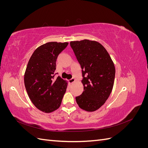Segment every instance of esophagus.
<instances>
[{"instance_id": "esophagus-1", "label": "esophagus", "mask_w": 148, "mask_h": 148, "mask_svg": "<svg viewBox=\"0 0 148 148\" xmlns=\"http://www.w3.org/2000/svg\"><path fill=\"white\" fill-rule=\"evenodd\" d=\"M75 82V79L74 78H71L70 79H69V83L70 84L73 83Z\"/></svg>"}]
</instances>
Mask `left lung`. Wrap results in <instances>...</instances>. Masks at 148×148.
Instances as JSON below:
<instances>
[{"label":"left lung","instance_id":"1","mask_svg":"<svg viewBox=\"0 0 148 148\" xmlns=\"http://www.w3.org/2000/svg\"><path fill=\"white\" fill-rule=\"evenodd\" d=\"M70 46L81 65L83 77L84 91L76 97V101L83 110L94 112L104 105L112 90L114 64L105 47L97 41H71Z\"/></svg>","mask_w":148,"mask_h":148}]
</instances>
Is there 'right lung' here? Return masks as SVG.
Returning <instances> with one entry per match:
<instances>
[{
  "label": "right lung",
  "mask_w": 148,
  "mask_h": 148,
  "mask_svg": "<svg viewBox=\"0 0 148 148\" xmlns=\"http://www.w3.org/2000/svg\"><path fill=\"white\" fill-rule=\"evenodd\" d=\"M69 42H49L38 47L28 61L24 82L30 100L37 109L51 113L60 106L67 82L54 78L56 60Z\"/></svg>",
  "instance_id": "1"
}]
</instances>
